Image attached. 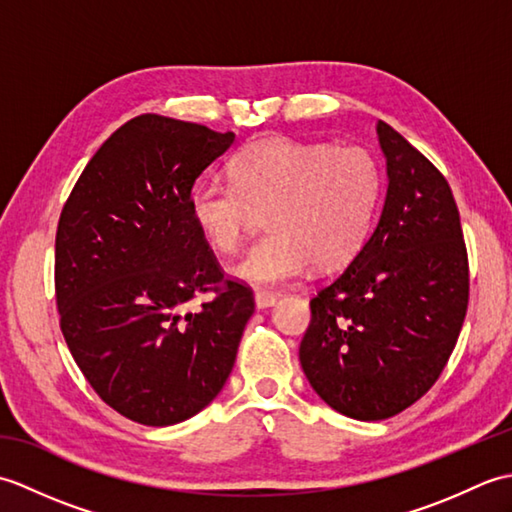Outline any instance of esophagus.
I'll return each instance as SVG.
<instances>
[{
    "label": "esophagus",
    "mask_w": 512,
    "mask_h": 512,
    "mask_svg": "<svg viewBox=\"0 0 512 512\" xmlns=\"http://www.w3.org/2000/svg\"><path fill=\"white\" fill-rule=\"evenodd\" d=\"M279 295L275 292H255V306L257 310H266V308H273L277 303Z\"/></svg>",
    "instance_id": "esophagus-1"
}]
</instances>
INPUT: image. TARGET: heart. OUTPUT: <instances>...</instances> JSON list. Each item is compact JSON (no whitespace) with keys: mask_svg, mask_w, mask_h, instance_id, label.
I'll return each instance as SVG.
<instances>
[{"mask_svg":"<svg viewBox=\"0 0 512 512\" xmlns=\"http://www.w3.org/2000/svg\"><path fill=\"white\" fill-rule=\"evenodd\" d=\"M231 180H204L189 195L198 233L220 255L242 246L259 213L268 237L231 268L248 286L275 288L314 264L339 268L361 253L378 211L383 178L363 147L264 138L231 162Z\"/></svg>","mask_w":512,"mask_h":512,"instance_id":"obj_1","label":"heart"}]
</instances>
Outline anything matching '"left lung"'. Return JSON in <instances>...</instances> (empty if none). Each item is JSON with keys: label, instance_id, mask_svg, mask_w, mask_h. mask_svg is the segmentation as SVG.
<instances>
[{"label": "left lung", "instance_id": "obj_1", "mask_svg": "<svg viewBox=\"0 0 512 512\" xmlns=\"http://www.w3.org/2000/svg\"><path fill=\"white\" fill-rule=\"evenodd\" d=\"M387 191L374 233L310 301L299 361L317 396L354 420H385L447 365L469 303V262L449 182L378 121Z\"/></svg>", "mask_w": 512, "mask_h": 512}]
</instances>
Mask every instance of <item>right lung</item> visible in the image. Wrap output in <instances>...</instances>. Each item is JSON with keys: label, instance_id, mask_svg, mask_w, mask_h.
Returning <instances> with one entry per match:
<instances>
[{"label": "right lung", "instance_id": "1", "mask_svg": "<svg viewBox=\"0 0 512 512\" xmlns=\"http://www.w3.org/2000/svg\"><path fill=\"white\" fill-rule=\"evenodd\" d=\"M233 140L136 116L92 156L61 211L63 339L96 394L147 427L189 420L220 394L255 310L253 292L224 279L189 213L195 180ZM204 291L216 297L191 311Z\"/></svg>", "mask_w": 512, "mask_h": 512}]
</instances>
